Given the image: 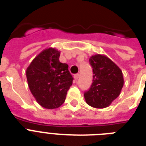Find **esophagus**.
Returning a JSON list of instances; mask_svg holds the SVG:
<instances>
[{"instance_id": "esophagus-1", "label": "esophagus", "mask_w": 146, "mask_h": 146, "mask_svg": "<svg viewBox=\"0 0 146 146\" xmlns=\"http://www.w3.org/2000/svg\"><path fill=\"white\" fill-rule=\"evenodd\" d=\"M79 76H80V74H79V73H76V74H75V75H74V79H75L76 80H77L78 78H79Z\"/></svg>"}]
</instances>
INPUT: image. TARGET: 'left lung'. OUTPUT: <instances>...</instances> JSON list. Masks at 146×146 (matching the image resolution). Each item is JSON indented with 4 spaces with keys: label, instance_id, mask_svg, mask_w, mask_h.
Returning <instances> with one entry per match:
<instances>
[{
    "label": "left lung",
    "instance_id": "obj_1",
    "mask_svg": "<svg viewBox=\"0 0 146 146\" xmlns=\"http://www.w3.org/2000/svg\"><path fill=\"white\" fill-rule=\"evenodd\" d=\"M89 63L93 69V82L85 92V100L93 108H104L120 96L124 83L122 70L104 54L92 55Z\"/></svg>",
    "mask_w": 146,
    "mask_h": 146
}]
</instances>
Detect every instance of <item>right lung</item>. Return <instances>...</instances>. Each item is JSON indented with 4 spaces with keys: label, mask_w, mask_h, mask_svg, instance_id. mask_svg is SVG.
<instances>
[{
    "label": "right lung",
    "mask_w": 146,
    "mask_h": 146,
    "mask_svg": "<svg viewBox=\"0 0 146 146\" xmlns=\"http://www.w3.org/2000/svg\"><path fill=\"white\" fill-rule=\"evenodd\" d=\"M60 51L48 48L40 52L26 69V78L31 93L36 102L46 109L63 104L73 78L68 65L60 62Z\"/></svg>",
    "instance_id": "obj_1"
}]
</instances>
